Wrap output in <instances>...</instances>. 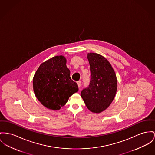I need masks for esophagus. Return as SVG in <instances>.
<instances>
[{"label": "esophagus", "mask_w": 155, "mask_h": 155, "mask_svg": "<svg viewBox=\"0 0 155 155\" xmlns=\"http://www.w3.org/2000/svg\"><path fill=\"white\" fill-rule=\"evenodd\" d=\"M78 87L80 88V87H81V81H78Z\"/></svg>", "instance_id": "esophagus-1"}]
</instances>
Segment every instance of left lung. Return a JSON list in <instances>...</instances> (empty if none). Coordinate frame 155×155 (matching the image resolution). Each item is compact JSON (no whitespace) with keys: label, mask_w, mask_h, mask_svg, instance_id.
Instances as JSON below:
<instances>
[{"label":"left lung","mask_w":155,"mask_h":155,"mask_svg":"<svg viewBox=\"0 0 155 155\" xmlns=\"http://www.w3.org/2000/svg\"><path fill=\"white\" fill-rule=\"evenodd\" d=\"M87 59L91 67V81L81 94L87 109L99 114L112 102L117 91V79L111 64L103 56L90 53Z\"/></svg>","instance_id":"left-lung-1"}]
</instances>
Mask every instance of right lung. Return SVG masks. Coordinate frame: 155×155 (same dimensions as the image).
Wrapping results in <instances>:
<instances>
[{
	"label": "right lung",
	"mask_w": 155,
	"mask_h": 155,
	"mask_svg": "<svg viewBox=\"0 0 155 155\" xmlns=\"http://www.w3.org/2000/svg\"><path fill=\"white\" fill-rule=\"evenodd\" d=\"M63 56H56L41 63L34 75L33 91L45 107L59 110L70 96L78 91V84L71 79Z\"/></svg>",
	"instance_id": "1"
}]
</instances>
